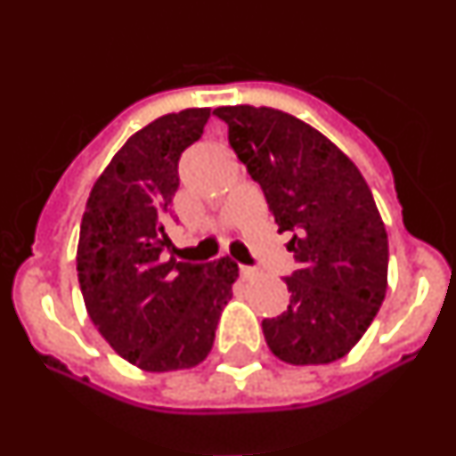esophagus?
Listing matches in <instances>:
<instances>
[{
  "instance_id": "esophagus-1",
  "label": "esophagus",
  "mask_w": 456,
  "mask_h": 456,
  "mask_svg": "<svg viewBox=\"0 0 456 456\" xmlns=\"http://www.w3.org/2000/svg\"><path fill=\"white\" fill-rule=\"evenodd\" d=\"M240 273H241V276H244V278H251L253 273H256V269H253V267H247V265H241V267H240Z\"/></svg>"
}]
</instances>
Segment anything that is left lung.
<instances>
[{
  "label": "left lung",
  "mask_w": 456,
  "mask_h": 456,
  "mask_svg": "<svg viewBox=\"0 0 456 456\" xmlns=\"http://www.w3.org/2000/svg\"><path fill=\"white\" fill-rule=\"evenodd\" d=\"M228 141L265 191L278 232H292L289 305L263 320L276 358L326 365L347 356L388 288V232L368 183L336 143L272 107H219Z\"/></svg>",
  "instance_id": "8db88e82"
}]
</instances>
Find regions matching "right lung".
Listing matches in <instances>:
<instances>
[{
	"label": "right lung",
	"mask_w": 456,
	"mask_h": 456,
	"mask_svg": "<svg viewBox=\"0 0 456 456\" xmlns=\"http://www.w3.org/2000/svg\"><path fill=\"white\" fill-rule=\"evenodd\" d=\"M208 118V107H191L134 132L84 208L77 278L86 313L109 347L146 372L203 363L240 278L231 257L208 265L162 257L178 159Z\"/></svg>",
	"instance_id": "add662e5"
}]
</instances>
